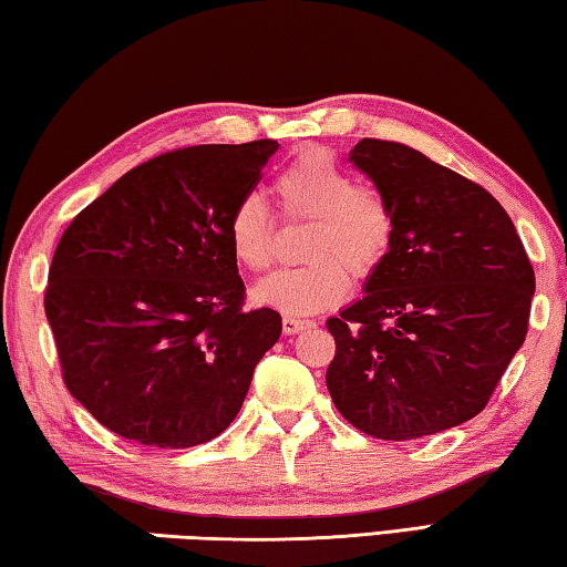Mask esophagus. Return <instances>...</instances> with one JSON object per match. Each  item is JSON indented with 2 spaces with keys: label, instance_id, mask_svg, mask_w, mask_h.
I'll use <instances>...</instances> for the list:
<instances>
[{
  "label": "esophagus",
  "instance_id": "obj_1",
  "mask_svg": "<svg viewBox=\"0 0 567 567\" xmlns=\"http://www.w3.org/2000/svg\"><path fill=\"white\" fill-rule=\"evenodd\" d=\"M313 321H303V319H293V316H284V333L286 336H293V333H301L306 329H313Z\"/></svg>",
  "mask_w": 567,
  "mask_h": 567
}]
</instances>
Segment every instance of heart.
<instances>
[{
	"label": "heart",
	"instance_id": "obj_1",
	"mask_svg": "<svg viewBox=\"0 0 567 567\" xmlns=\"http://www.w3.org/2000/svg\"><path fill=\"white\" fill-rule=\"evenodd\" d=\"M276 194L286 216L311 218L301 241L309 261L281 268L254 289L258 303L286 316H313L339 306L349 293V276L369 278L393 244V212L381 192L355 184L326 152L311 146L276 176ZM234 258L251 271L274 261V218L258 194L234 204L226 224Z\"/></svg>",
	"mask_w": 567,
	"mask_h": 567
}]
</instances>
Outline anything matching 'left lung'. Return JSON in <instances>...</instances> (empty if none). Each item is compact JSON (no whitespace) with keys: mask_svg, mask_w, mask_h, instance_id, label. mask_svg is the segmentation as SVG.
<instances>
[{"mask_svg":"<svg viewBox=\"0 0 567 567\" xmlns=\"http://www.w3.org/2000/svg\"><path fill=\"white\" fill-rule=\"evenodd\" d=\"M349 158L395 226L363 299L326 323V385L359 431L423 439L485 409L528 333L535 274L511 216L471 178L381 138Z\"/></svg>","mask_w":567,"mask_h":567,"instance_id":"left-lung-1","label":"left lung"}]
</instances>
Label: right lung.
Masks as SVG:
<instances>
[{
    "label": "right lung",
    "mask_w": 567,
    "mask_h": 567,
    "mask_svg": "<svg viewBox=\"0 0 567 567\" xmlns=\"http://www.w3.org/2000/svg\"><path fill=\"white\" fill-rule=\"evenodd\" d=\"M276 148L261 138L148 158L62 234L44 311L64 383L122 439L188 449L241 411L281 316L244 311L226 224Z\"/></svg>",
    "instance_id": "obj_1"
}]
</instances>
